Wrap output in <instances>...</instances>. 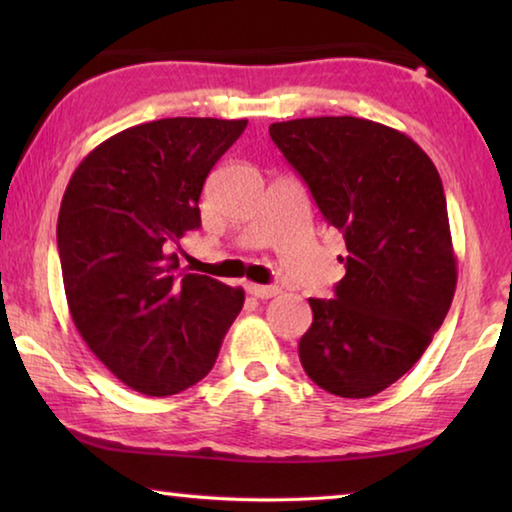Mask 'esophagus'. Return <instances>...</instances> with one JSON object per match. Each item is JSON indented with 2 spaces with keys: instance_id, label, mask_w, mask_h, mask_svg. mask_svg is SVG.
Listing matches in <instances>:
<instances>
[{
  "instance_id": "34e87169",
  "label": "esophagus",
  "mask_w": 512,
  "mask_h": 512,
  "mask_svg": "<svg viewBox=\"0 0 512 512\" xmlns=\"http://www.w3.org/2000/svg\"><path fill=\"white\" fill-rule=\"evenodd\" d=\"M246 289H248L250 296H255L259 300H268V298H273V296H277V293H280V289H277V287H264V284H248Z\"/></svg>"
}]
</instances>
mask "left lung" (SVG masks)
<instances>
[{
    "label": "left lung",
    "instance_id": "8db88e82",
    "mask_svg": "<svg viewBox=\"0 0 512 512\" xmlns=\"http://www.w3.org/2000/svg\"><path fill=\"white\" fill-rule=\"evenodd\" d=\"M268 133L348 248L336 298H309L302 368L332 395H377L429 348L456 291L438 169L411 137L359 117L277 121Z\"/></svg>",
    "mask_w": 512,
    "mask_h": 512
}]
</instances>
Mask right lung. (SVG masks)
<instances>
[{"mask_svg":"<svg viewBox=\"0 0 512 512\" xmlns=\"http://www.w3.org/2000/svg\"><path fill=\"white\" fill-rule=\"evenodd\" d=\"M248 119L171 117L126 128L85 158L58 214L69 314L112 375L149 397L201 381L244 289L187 273L173 246L201 228L207 173Z\"/></svg>","mask_w":512,"mask_h":512,"instance_id":"1","label":"right lung"}]
</instances>
